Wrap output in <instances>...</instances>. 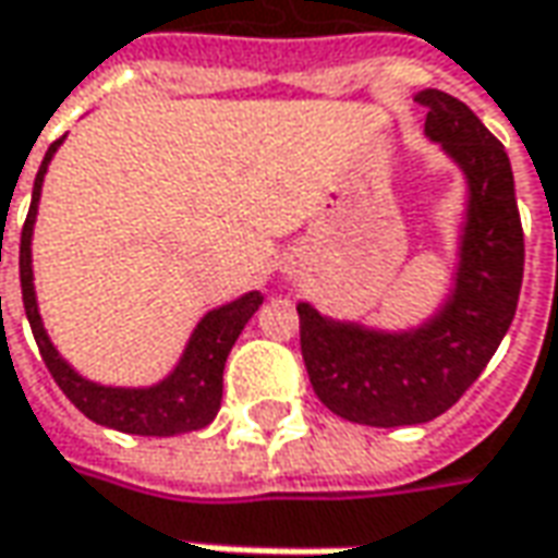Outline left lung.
I'll return each mask as SVG.
<instances>
[{
  "mask_svg": "<svg viewBox=\"0 0 558 558\" xmlns=\"http://www.w3.org/2000/svg\"><path fill=\"white\" fill-rule=\"evenodd\" d=\"M414 100L427 107L424 134L466 181L458 264L445 301L424 323L402 331L331 319L313 304H298L313 390L325 409L365 427L427 424L451 409L513 323L525 267L504 144L458 97L424 88Z\"/></svg>",
  "mask_w": 558,
  "mask_h": 558,
  "instance_id": "8db88e82",
  "label": "left lung"
}]
</instances>
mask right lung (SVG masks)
Segmentation results:
<instances>
[{
    "label": "right lung",
    "instance_id": "obj_1",
    "mask_svg": "<svg viewBox=\"0 0 558 558\" xmlns=\"http://www.w3.org/2000/svg\"><path fill=\"white\" fill-rule=\"evenodd\" d=\"M61 144L63 137L54 141L45 153L36 183H33L29 215L21 230V294H24L26 319H29L33 338L39 343V353H43L48 372L58 380V387L66 392V399L100 427L134 433V436H178V433L208 427L220 409L227 356L233 350L235 338L242 335L245 323L257 313V306L264 304V294L248 291L230 304L208 310L199 325L193 328L178 365L153 387H107V384H95V380L78 375L76 368L58 353V347L45 331L39 304H36V288H33V248H29L45 171Z\"/></svg>",
    "mask_w": 558,
    "mask_h": 558
}]
</instances>
